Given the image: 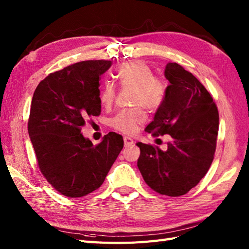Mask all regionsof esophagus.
Here are the masks:
<instances>
[{
  "label": "esophagus",
  "instance_id": "obj_1",
  "mask_svg": "<svg viewBox=\"0 0 249 249\" xmlns=\"http://www.w3.org/2000/svg\"><path fill=\"white\" fill-rule=\"evenodd\" d=\"M124 146H130L134 144V140L130 137H124Z\"/></svg>",
  "mask_w": 249,
  "mask_h": 249
}]
</instances>
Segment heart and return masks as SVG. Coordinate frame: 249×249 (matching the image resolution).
<instances>
[{
    "instance_id": "heart-1",
    "label": "heart",
    "mask_w": 249,
    "mask_h": 249,
    "mask_svg": "<svg viewBox=\"0 0 249 249\" xmlns=\"http://www.w3.org/2000/svg\"><path fill=\"white\" fill-rule=\"evenodd\" d=\"M119 84L124 87H132L133 104L141 105L148 111L159 108L166 94L167 85L162 78L154 76V71L147 63L141 60H132L118 67L115 74ZM115 97V87L106 82L101 89L100 101L104 106H110ZM145 122V114L140 108L122 110L110 120V124L119 132L133 134L139 124Z\"/></svg>"
}]
</instances>
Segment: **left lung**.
Segmentation results:
<instances>
[{
	"mask_svg": "<svg viewBox=\"0 0 249 249\" xmlns=\"http://www.w3.org/2000/svg\"><path fill=\"white\" fill-rule=\"evenodd\" d=\"M166 94L145 131L168 134L167 149L138 142L137 166L156 192L179 196L196 186L214 159L219 114L213 97L193 74L178 63H167Z\"/></svg>",
	"mask_w": 249,
	"mask_h": 249,
	"instance_id": "8db88e82",
	"label": "left lung"
}]
</instances>
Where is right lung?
<instances>
[{"mask_svg":"<svg viewBox=\"0 0 249 249\" xmlns=\"http://www.w3.org/2000/svg\"><path fill=\"white\" fill-rule=\"evenodd\" d=\"M112 65L88 60L50 73L36 87L28 132L38 166L48 182L67 197L99 189L124 147L110 132L93 145L81 133L86 119L101 113L100 77Z\"/></svg>","mask_w":249,"mask_h":249,"instance_id":"obj_1","label":"right lung"}]
</instances>
